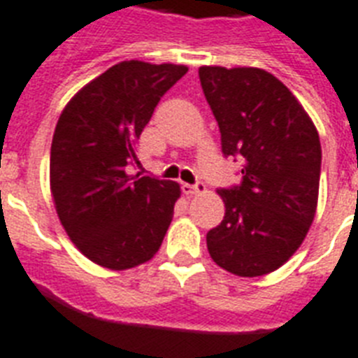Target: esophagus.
Listing matches in <instances>:
<instances>
[{
	"instance_id": "esophagus-1",
	"label": "esophagus",
	"mask_w": 358,
	"mask_h": 358,
	"mask_svg": "<svg viewBox=\"0 0 358 358\" xmlns=\"http://www.w3.org/2000/svg\"><path fill=\"white\" fill-rule=\"evenodd\" d=\"M182 191H184V194H202L206 193V184H202V182H199V184H182Z\"/></svg>"
}]
</instances>
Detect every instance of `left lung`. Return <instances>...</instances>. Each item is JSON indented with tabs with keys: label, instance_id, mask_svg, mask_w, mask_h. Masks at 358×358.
Here are the masks:
<instances>
[{
	"label": "left lung",
	"instance_id": "8db88e82",
	"mask_svg": "<svg viewBox=\"0 0 358 358\" xmlns=\"http://www.w3.org/2000/svg\"><path fill=\"white\" fill-rule=\"evenodd\" d=\"M199 77L222 154L243 162L241 185L217 191L226 213L206 235L209 255L241 278L270 274L294 255L315 220L318 130L292 92L264 69L202 66Z\"/></svg>",
	"mask_w": 358,
	"mask_h": 358
}]
</instances>
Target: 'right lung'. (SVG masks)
<instances>
[{"label": "right lung", "instance_id": "obj_1", "mask_svg": "<svg viewBox=\"0 0 358 358\" xmlns=\"http://www.w3.org/2000/svg\"><path fill=\"white\" fill-rule=\"evenodd\" d=\"M187 73L182 64L124 60L66 104L51 143L49 182L58 219L90 261L110 270L152 259L173 220L180 185L129 174L159 99Z\"/></svg>", "mask_w": 358, "mask_h": 358}]
</instances>
